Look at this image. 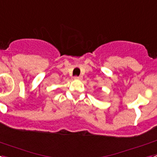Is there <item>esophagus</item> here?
Instances as JSON below:
<instances>
[{"label":"esophagus","instance_id":"1","mask_svg":"<svg viewBox=\"0 0 157 157\" xmlns=\"http://www.w3.org/2000/svg\"><path fill=\"white\" fill-rule=\"evenodd\" d=\"M75 79L82 80V76H75Z\"/></svg>","mask_w":157,"mask_h":157}]
</instances>
